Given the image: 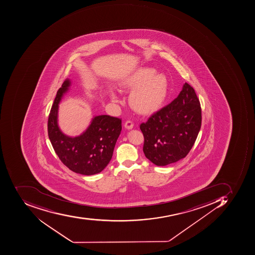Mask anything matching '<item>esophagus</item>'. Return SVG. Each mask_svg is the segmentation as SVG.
Listing matches in <instances>:
<instances>
[{
    "label": "esophagus",
    "instance_id": "obj_1",
    "mask_svg": "<svg viewBox=\"0 0 255 255\" xmlns=\"http://www.w3.org/2000/svg\"><path fill=\"white\" fill-rule=\"evenodd\" d=\"M126 128L127 129H131V128H133V124H132V122L130 121V120H127L125 123V125H124Z\"/></svg>",
    "mask_w": 255,
    "mask_h": 255
}]
</instances>
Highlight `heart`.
Listing matches in <instances>:
<instances>
[{
  "label": "heart",
  "mask_w": 255,
  "mask_h": 255,
  "mask_svg": "<svg viewBox=\"0 0 255 255\" xmlns=\"http://www.w3.org/2000/svg\"><path fill=\"white\" fill-rule=\"evenodd\" d=\"M120 88L132 90L129 96L131 107L139 114H147L157 110L165 102L168 93V80L161 73L149 67H140L120 83ZM114 101H118L112 95Z\"/></svg>",
  "instance_id": "obj_1"
}]
</instances>
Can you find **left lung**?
Segmentation results:
<instances>
[{"label":"left lung","instance_id":"left-lung-1","mask_svg":"<svg viewBox=\"0 0 255 255\" xmlns=\"http://www.w3.org/2000/svg\"><path fill=\"white\" fill-rule=\"evenodd\" d=\"M202 126V109L193 87L185 83L177 98L140 125L143 152L148 160L165 166L185 158Z\"/></svg>","mask_w":255,"mask_h":255}]
</instances>
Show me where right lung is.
<instances>
[{"mask_svg":"<svg viewBox=\"0 0 255 255\" xmlns=\"http://www.w3.org/2000/svg\"><path fill=\"white\" fill-rule=\"evenodd\" d=\"M70 80L59 89L48 117V136L60 161L69 169L81 175L100 173L107 167L122 130V120L107 115L97 116L85 131L70 137L62 132L57 124L58 104L68 91Z\"/></svg>","mask_w":255,"mask_h":255,"instance_id":"1","label":"right lung"}]
</instances>
